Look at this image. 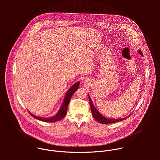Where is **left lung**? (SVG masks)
Segmentation results:
<instances>
[{"instance_id": "8db88e82", "label": "left lung", "mask_w": 160, "mask_h": 160, "mask_svg": "<svg viewBox=\"0 0 160 160\" xmlns=\"http://www.w3.org/2000/svg\"><path fill=\"white\" fill-rule=\"evenodd\" d=\"M138 52L139 54H140L141 55L143 56V54L142 52L141 51L138 50ZM88 99H89V102H90V109H91V111H92V114L93 115V117L99 123H102V124H108V123H114L116 122H118L122 120H124L125 119H127L128 117L123 118H118V119H116V118H107L105 117H104L97 110V109L96 108V107L94 106L92 99H91L90 97L88 95Z\"/></svg>"}]
</instances>
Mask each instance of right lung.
Wrapping results in <instances>:
<instances>
[{"label":"right lung","mask_w":160,"mask_h":160,"mask_svg":"<svg viewBox=\"0 0 160 160\" xmlns=\"http://www.w3.org/2000/svg\"><path fill=\"white\" fill-rule=\"evenodd\" d=\"M79 85H80V82H77V83L73 84L69 89L68 90V91L65 94L64 99L62 101V103L59 111L56 113V115H54L53 117H51L49 118H44V117H37V116L33 115V114H32L30 111H28L29 113L35 118L39 120L40 121L44 122L52 123V122H56L61 120L66 116V113H67L68 106V104H69L70 99H71L72 95L73 94V93L78 88Z\"/></svg>","instance_id":"add662e5"}]
</instances>
